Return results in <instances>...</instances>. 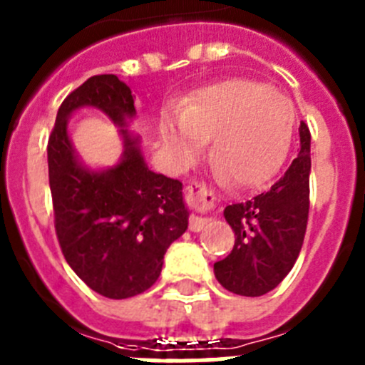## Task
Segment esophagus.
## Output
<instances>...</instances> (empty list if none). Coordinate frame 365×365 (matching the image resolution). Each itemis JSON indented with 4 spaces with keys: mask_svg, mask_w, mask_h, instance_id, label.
Masks as SVG:
<instances>
[{
    "mask_svg": "<svg viewBox=\"0 0 365 365\" xmlns=\"http://www.w3.org/2000/svg\"><path fill=\"white\" fill-rule=\"evenodd\" d=\"M185 197H186V202L199 212L210 210L212 206H214V195H212V192H208V188H206L202 182H199V180H192V182H188V186H186L185 190ZM206 222H208V217L192 215V217H190V230L192 232L202 230V228L206 227Z\"/></svg>",
    "mask_w": 365,
    "mask_h": 365,
    "instance_id": "1",
    "label": "esophagus"
}]
</instances>
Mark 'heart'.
<instances>
[{"instance_id":"b5f03b06","label":"heart","mask_w":365,"mask_h":365,"mask_svg":"<svg viewBox=\"0 0 365 365\" xmlns=\"http://www.w3.org/2000/svg\"><path fill=\"white\" fill-rule=\"evenodd\" d=\"M291 98L256 80L232 78L208 86L182 111L166 113L160 137L180 163L192 160L210 140L215 175L241 188L265 185L276 175L294 135Z\"/></svg>"}]
</instances>
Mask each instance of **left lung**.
I'll return each mask as SVG.
<instances>
[{"label": "left lung", "mask_w": 365, "mask_h": 365, "mask_svg": "<svg viewBox=\"0 0 365 365\" xmlns=\"http://www.w3.org/2000/svg\"><path fill=\"white\" fill-rule=\"evenodd\" d=\"M311 131L299 124V153L267 192L225 208L235 234L232 252L214 263L217 282L240 296H263L291 272L309 219Z\"/></svg>", "instance_id": "left-lung-1"}]
</instances>
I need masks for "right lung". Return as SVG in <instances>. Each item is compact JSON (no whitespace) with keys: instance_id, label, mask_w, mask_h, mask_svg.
Wrapping results in <instances>:
<instances>
[{"instance_id":"add662e5","label":"right lung","mask_w":365,"mask_h":365,"mask_svg":"<svg viewBox=\"0 0 365 365\" xmlns=\"http://www.w3.org/2000/svg\"><path fill=\"white\" fill-rule=\"evenodd\" d=\"M91 105L123 128L125 153L109 170H89L66 135L76 108ZM131 89L115 74H96L58 109L47 144L54 228L63 257L89 289L111 299L148 291L160 276L168 247L188 228L182 182L151 172L140 138L125 130L135 117Z\"/></svg>"}]
</instances>
